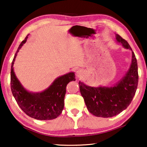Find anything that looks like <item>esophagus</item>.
I'll use <instances>...</instances> for the list:
<instances>
[{"label":"esophagus","instance_id":"esophagus-1","mask_svg":"<svg viewBox=\"0 0 147 147\" xmlns=\"http://www.w3.org/2000/svg\"><path fill=\"white\" fill-rule=\"evenodd\" d=\"M83 75H84V71H82V69H78V71H76V76H77L78 78H81Z\"/></svg>","mask_w":147,"mask_h":147}]
</instances>
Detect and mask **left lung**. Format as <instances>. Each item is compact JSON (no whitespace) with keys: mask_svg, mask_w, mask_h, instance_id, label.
I'll use <instances>...</instances> for the list:
<instances>
[{"mask_svg":"<svg viewBox=\"0 0 147 147\" xmlns=\"http://www.w3.org/2000/svg\"><path fill=\"white\" fill-rule=\"evenodd\" d=\"M116 39L132 51V61L125 75L114 86L92 87L79 82L80 91L88 110L97 117L110 118L120 114L129 106L138 86V65L134 52L125 39L116 34Z\"/></svg>","mask_w":147,"mask_h":147,"instance_id":"8db88e82","label":"left lung"}]
</instances>
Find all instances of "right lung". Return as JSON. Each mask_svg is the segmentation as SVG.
I'll return each instance as SVG.
<instances>
[{
  "label": "right lung",
  "mask_w": 147,
  "mask_h": 147,
  "mask_svg": "<svg viewBox=\"0 0 147 147\" xmlns=\"http://www.w3.org/2000/svg\"><path fill=\"white\" fill-rule=\"evenodd\" d=\"M28 35L20 44L12 62L11 71L12 93L19 107L30 117L41 120L55 119L61 114L63 109L66 86L69 82L75 81V74L74 72H69L59 76L54 80L49 88L43 92H31L26 90L16 76L13 65L17 53L23 44L26 43Z\"/></svg>",
  "instance_id": "add662e5"
}]
</instances>
